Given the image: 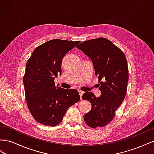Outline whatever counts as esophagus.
I'll use <instances>...</instances> for the list:
<instances>
[{"mask_svg":"<svg viewBox=\"0 0 154 154\" xmlns=\"http://www.w3.org/2000/svg\"><path fill=\"white\" fill-rule=\"evenodd\" d=\"M79 95H80V97H81V100H82V96L83 95V94H84V92L82 91H79Z\"/></svg>","mask_w":154,"mask_h":154,"instance_id":"1","label":"esophagus"}]
</instances>
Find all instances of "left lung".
I'll list each match as a JSON object with an SVG mask.
<instances>
[{
    "label": "left lung",
    "instance_id": "left-lung-1",
    "mask_svg": "<svg viewBox=\"0 0 154 154\" xmlns=\"http://www.w3.org/2000/svg\"><path fill=\"white\" fill-rule=\"evenodd\" d=\"M77 48L94 63L101 91L98 97L91 92L83 94L82 99L91 104V110L84 116L85 121L91 128L104 126L113 120L125 98L128 81L125 55L112 42L103 37L84 41Z\"/></svg>",
    "mask_w": 154,
    "mask_h": 154
}]
</instances>
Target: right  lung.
I'll use <instances>...</instances> for the list:
<instances>
[{
    "mask_svg": "<svg viewBox=\"0 0 154 154\" xmlns=\"http://www.w3.org/2000/svg\"><path fill=\"white\" fill-rule=\"evenodd\" d=\"M79 42L49 41L37 47L28 60L23 78L26 100L31 114L41 124L57 125L67 109L79 101L77 90L63 89L54 82L61 75L64 56Z\"/></svg>",
    "mask_w": 154,
    "mask_h": 154,
    "instance_id": "obj_1",
    "label": "right lung"
}]
</instances>
